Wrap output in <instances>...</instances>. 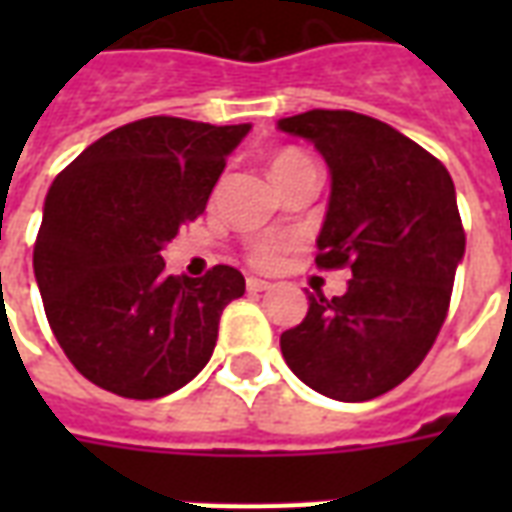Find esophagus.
<instances>
[{
  "label": "esophagus",
  "instance_id": "34e87169",
  "mask_svg": "<svg viewBox=\"0 0 512 512\" xmlns=\"http://www.w3.org/2000/svg\"><path fill=\"white\" fill-rule=\"evenodd\" d=\"M268 288H271V282H266V279H257V277L246 279V290H249V293H263V290Z\"/></svg>",
  "mask_w": 512,
  "mask_h": 512
}]
</instances>
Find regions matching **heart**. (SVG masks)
Here are the masks:
<instances>
[{"instance_id":"obj_1","label":"heart","mask_w":512,"mask_h":512,"mask_svg":"<svg viewBox=\"0 0 512 512\" xmlns=\"http://www.w3.org/2000/svg\"><path fill=\"white\" fill-rule=\"evenodd\" d=\"M304 164H310V161H307V156H301L299 150H279L277 156L271 158V178H282L285 172L304 167ZM279 255H282V244H260L252 252V263H257V266H274Z\"/></svg>"}]
</instances>
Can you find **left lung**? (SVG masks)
<instances>
[{
  "mask_svg": "<svg viewBox=\"0 0 512 512\" xmlns=\"http://www.w3.org/2000/svg\"><path fill=\"white\" fill-rule=\"evenodd\" d=\"M277 128L329 167L315 263L351 268L343 296L307 293V318L279 348L315 392L373 400L417 370L444 323L466 249L455 186L439 158L376 117L310 109Z\"/></svg>",
  "mask_w": 512,
  "mask_h": 512,
  "instance_id": "obj_1",
  "label": "left lung"
}]
</instances>
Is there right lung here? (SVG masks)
<instances>
[{
    "label": "right lung",
    "mask_w": 512,
    "mask_h": 512,
    "mask_svg": "<svg viewBox=\"0 0 512 512\" xmlns=\"http://www.w3.org/2000/svg\"><path fill=\"white\" fill-rule=\"evenodd\" d=\"M249 128L145 117L84 147L51 183L35 279L57 343L101 389L153 400L208 365L244 277L233 266L172 277L161 249L205 211Z\"/></svg>",
    "instance_id": "1"
}]
</instances>
